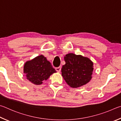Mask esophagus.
I'll return each instance as SVG.
<instances>
[{
    "instance_id": "1",
    "label": "esophagus",
    "mask_w": 121,
    "mask_h": 121,
    "mask_svg": "<svg viewBox=\"0 0 121 121\" xmlns=\"http://www.w3.org/2000/svg\"><path fill=\"white\" fill-rule=\"evenodd\" d=\"M56 70L57 72H60V71L61 70V67L60 66H59L58 67H56Z\"/></svg>"
}]
</instances>
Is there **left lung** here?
<instances>
[{
    "label": "left lung",
    "instance_id": "obj_1",
    "mask_svg": "<svg viewBox=\"0 0 121 121\" xmlns=\"http://www.w3.org/2000/svg\"><path fill=\"white\" fill-rule=\"evenodd\" d=\"M62 75L72 88H77L88 83L92 78L93 62L88 57L69 53L64 57Z\"/></svg>",
    "mask_w": 121,
    "mask_h": 121
}]
</instances>
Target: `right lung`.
Returning a JSON list of instances; mask_svg holds the SVG:
<instances>
[{
    "label": "right lung",
    "mask_w": 121,
    "mask_h": 121,
    "mask_svg": "<svg viewBox=\"0 0 121 121\" xmlns=\"http://www.w3.org/2000/svg\"><path fill=\"white\" fill-rule=\"evenodd\" d=\"M56 71L51 63L42 55L27 61L24 65V73L26 79L36 85L41 84L43 80H47Z\"/></svg>",
    "instance_id": "right-lung-1"
}]
</instances>
